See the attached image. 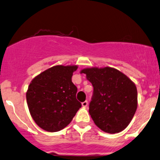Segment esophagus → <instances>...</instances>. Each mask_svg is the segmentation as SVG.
<instances>
[{"mask_svg":"<svg viewBox=\"0 0 160 160\" xmlns=\"http://www.w3.org/2000/svg\"><path fill=\"white\" fill-rule=\"evenodd\" d=\"M82 107H87L88 105V102L87 100H85V101L82 102Z\"/></svg>","mask_w":160,"mask_h":160,"instance_id":"esophagus-1","label":"esophagus"}]
</instances>
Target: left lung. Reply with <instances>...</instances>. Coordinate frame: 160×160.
I'll return each mask as SVG.
<instances>
[{
    "label": "left lung",
    "instance_id": "8db88e82",
    "mask_svg": "<svg viewBox=\"0 0 160 160\" xmlns=\"http://www.w3.org/2000/svg\"><path fill=\"white\" fill-rule=\"evenodd\" d=\"M94 92L89 113L95 125L107 133L123 131L131 122L138 107L135 85L122 72L111 67L86 68Z\"/></svg>",
    "mask_w": 160,
    "mask_h": 160
}]
</instances>
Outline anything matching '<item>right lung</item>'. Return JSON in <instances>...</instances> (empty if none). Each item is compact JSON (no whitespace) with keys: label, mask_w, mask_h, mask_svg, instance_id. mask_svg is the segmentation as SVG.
Masks as SVG:
<instances>
[{"label":"right lung","mask_w":160,"mask_h":160,"mask_svg":"<svg viewBox=\"0 0 160 160\" xmlns=\"http://www.w3.org/2000/svg\"><path fill=\"white\" fill-rule=\"evenodd\" d=\"M77 66H55L32 79L26 92L28 109L35 123L47 132L62 130L72 120L82 104L72 82Z\"/></svg>","instance_id":"1"}]
</instances>
